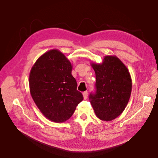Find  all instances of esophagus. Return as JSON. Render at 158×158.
<instances>
[{
	"label": "esophagus",
	"instance_id": "34e87169",
	"mask_svg": "<svg viewBox=\"0 0 158 158\" xmlns=\"http://www.w3.org/2000/svg\"><path fill=\"white\" fill-rule=\"evenodd\" d=\"M83 96H84V98L85 99H87V98H88V92H86V91H85V92H83Z\"/></svg>",
	"mask_w": 158,
	"mask_h": 158
}]
</instances>
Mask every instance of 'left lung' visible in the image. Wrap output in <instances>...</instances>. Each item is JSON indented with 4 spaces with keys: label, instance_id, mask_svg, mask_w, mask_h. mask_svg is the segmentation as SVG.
Instances as JSON below:
<instances>
[{
    "label": "left lung",
    "instance_id": "1",
    "mask_svg": "<svg viewBox=\"0 0 158 158\" xmlns=\"http://www.w3.org/2000/svg\"><path fill=\"white\" fill-rule=\"evenodd\" d=\"M91 64L95 73L96 92L89 95V102L100 120L112 121L123 112L130 99L131 74L116 56L107 55L102 63Z\"/></svg>",
    "mask_w": 158,
    "mask_h": 158
}]
</instances>
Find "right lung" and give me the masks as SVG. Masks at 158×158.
Wrapping results in <instances>:
<instances>
[{
    "mask_svg": "<svg viewBox=\"0 0 158 158\" xmlns=\"http://www.w3.org/2000/svg\"><path fill=\"white\" fill-rule=\"evenodd\" d=\"M72 69L70 60L58 49L43 54L31 69L29 85L32 99L51 121H67L83 100Z\"/></svg>",
    "mask_w": 158,
    "mask_h": 158,
    "instance_id": "right-lung-1",
    "label": "right lung"
}]
</instances>
